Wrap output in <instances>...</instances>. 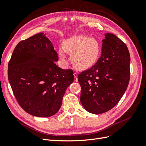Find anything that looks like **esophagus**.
Segmentation results:
<instances>
[{
  "instance_id": "1",
  "label": "esophagus",
  "mask_w": 146,
  "mask_h": 146,
  "mask_svg": "<svg viewBox=\"0 0 146 146\" xmlns=\"http://www.w3.org/2000/svg\"><path fill=\"white\" fill-rule=\"evenodd\" d=\"M74 81H78V74L76 73H74Z\"/></svg>"
}]
</instances>
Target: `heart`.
Listing matches in <instances>:
<instances>
[{
  "label": "heart",
  "mask_w": 146,
  "mask_h": 146,
  "mask_svg": "<svg viewBox=\"0 0 146 146\" xmlns=\"http://www.w3.org/2000/svg\"><path fill=\"white\" fill-rule=\"evenodd\" d=\"M65 51L71 54V60L79 68H85L91 65L98 57L99 46L97 40L86 36H73L65 40L63 48L59 50V57L66 62Z\"/></svg>",
  "instance_id": "obj_1"
}]
</instances>
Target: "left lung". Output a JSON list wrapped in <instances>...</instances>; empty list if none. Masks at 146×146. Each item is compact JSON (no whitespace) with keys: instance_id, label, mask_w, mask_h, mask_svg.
<instances>
[{"instance_id":"1","label":"left lung","mask_w":146,"mask_h":146,"mask_svg":"<svg viewBox=\"0 0 146 146\" xmlns=\"http://www.w3.org/2000/svg\"><path fill=\"white\" fill-rule=\"evenodd\" d=\"M102 42L98 62L78 76L81 103L93 114L105 113L117 105L130 77V55L126 45L111 33L105 35Z\"/></svg>"}]
</instances>
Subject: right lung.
<instances>
[{
    "label": "right lung",
    "mask_w": 146,
    "mask_h": 146,
    "mask_svg": "<svg viewBox=\"0 0 146 146\" xmlns=\"http://www.w3.org/2000/svg\"><path fill=\"white\" fill-rule=\"evenodd\" d=\"M58 54L43 33L21 40L8 65V78L15 97L25 111L38 117L55 115L66 89L74 80L72 70L55 63Z\"/></svg>",
    "instance_id": "1"
}]
</instances>
